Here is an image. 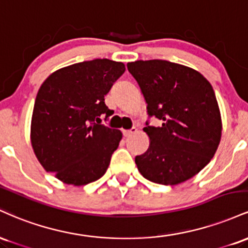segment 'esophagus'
I'll use <instances>...</instances> for the list:
<instances>
[{
	"label": "esophagus",
	"mask_w": 248,
	"mask_h": 248,
	"mask_svg": "<svg viewBox=\"0 0 248 248\" xmlns=\"http://www.w3.org/2000/svg\"><path fill=\"white\" fill-rule=\"evenodd\" d=\"M122 133H124V138H129V136H132L133 134L138 133V129H136V128H132V129H124Z\"/></svg>",
	"instance_id": "1"
}]
</instances>
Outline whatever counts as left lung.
<instances>
[{
    "label": "left lung",
    "instance_id": "8db88e82",
    "mask_svg": "<svg viewBox=\"0 0 248 248\" xmlns=\"http://www.w3.org/2000/svg\"><path fill=\"white\" fill-rule=\"evenodd\" d=\"M141 88L147 113L162 121L143 128L149 148L135 157L144 178L162 186L183 183L211 161L221 138L215 91L198 71L168 61L128 62Z\"/></svg>",
    "mask_w": 248,
    "mask_h": 248
}]
</instances>
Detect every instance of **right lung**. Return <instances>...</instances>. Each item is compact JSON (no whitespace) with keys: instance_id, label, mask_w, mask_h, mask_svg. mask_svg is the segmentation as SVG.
Segmentation results:
<instances>
[{"instance_id":"obj_1","label":"right lung","mask_w":248,"mask_h":248,"mask_svg":"<svg viewBox=\"0 0 248 248\" xmlns=\"http://www.w3.org/2000/svg\"><path fill=\"white\" fill-rule=\"evenodd\" d=\"M124 70V62L109 59L77 62L51 73L39 87L31 146L42 167L62 183L86 186L106 172L122 133L99 124L101 115H112L105 95Z\"/></svg>"}]
</instances>
